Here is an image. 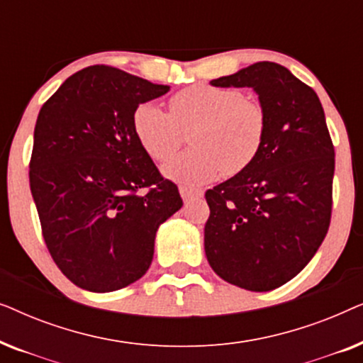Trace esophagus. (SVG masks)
Here are the masks:
<instances>
[{"label": "esophagus", "mask_w": 363, "mask_h": 363, "mask_svg": "<svg viewBox=\"0 0 363 363\" xmlns=\"http://www.w3.org/2000/svg\"><path fill=\"white\" fill-rule=\"evenodd\" d=\"M180 195L183 198V201H191L195 200V198H201L203 196V191L201 190H193V188H188V186H180Z\"/></svg>", "instance_id": "1"}]
</instances>
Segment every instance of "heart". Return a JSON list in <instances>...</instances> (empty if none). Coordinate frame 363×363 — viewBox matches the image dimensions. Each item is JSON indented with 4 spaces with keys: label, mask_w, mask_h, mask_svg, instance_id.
I'll return each mask as SVG.
<instances>
[{
    "label": "heart",
    "mask_w": 363,
    "mask_h": 363,
    "mask_svg": "<svg viewBox=\"0 0 363 363\" xmlns=\"http://www.w3.org/2000/svg\"><path fill=\"white\" fill-rule=\"evenodd\" d=\"M133 133L153 160L162 162L192 128L188 151L162 167L182 185L200 186L223 173L236 175L259 155L267 130L264 107L235 87L196 84L170 99V112L153 102L133 111Z\"/></svg>",
    "instance_id": "b5f03b06"
}]
</instances>
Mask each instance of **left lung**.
<instances>
[{"instance_id": "obj_1", "label": "left lung", "mask_w": 363, "mask_h": 363, "mask_svg": "<svg viewBox=\"0 0 363 363\" xmlns=\"http://www.w3.org/2000/svg\"><path fill=\"white\" fill-rule=\"evenodd\" d=\"M251 87L267 116L259 155L205 193L208 262L221 279L264 292L304 269L330 225L335 153L314 89L276 62L213 79Z\"/></svg>"}]
</instances>
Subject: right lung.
I'll use <instances>...</instances> for the list:
<instances>
[{
  "instance_id": "add662e5",
  "label": "right lung",
  "mask_w": 363,
  "mask_h": 363,
  "mask_svg": "<svg viewBox=\"0 0 363 363\" xmlns=\"http://www.w3.org/2000/svg\"><path fill=\"white\" fill-rule=\"evenodd\" d=\"M168 91L91 66L66 79L39 111L29 185L54 262L82 289L111 292L140 279L158 226L183 205L132 125L140 104Z\"/></svg>"
}]
</instances>
